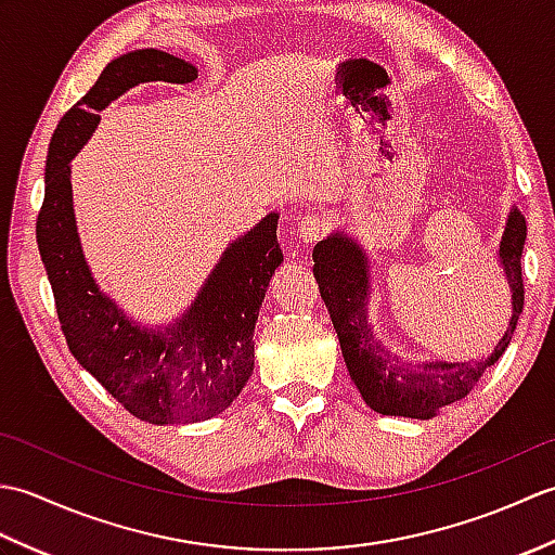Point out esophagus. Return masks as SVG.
I'll return each mask as SVG.
<instances>
[{"label": "esophagus", "mask_w": 555, "mask_h": 555, "mask_svg": "<svg viewBox=\"0 0 555 555\" xmlns=\"http://www.w3.org/2000/svg\"><path fill=\"white\" fill-rule=\"evenodd\" d=\"M298 231H300L302 243L312 245V243L324 238V233L328 231V223L322 215H308V217H302V221L298 223Z\"/></svg>", "instance_id": "1"}]
</instances>
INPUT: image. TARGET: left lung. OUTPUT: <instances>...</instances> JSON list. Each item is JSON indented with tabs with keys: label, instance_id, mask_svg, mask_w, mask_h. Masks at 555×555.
<instances>
[{
	"label": "left lung",
	"instance_id": "1",
	"mask_svg": "<svg viewBox=\"0 0 555 555\" xmlns=\"http://www.w3.org/2000/svg\"><path fill=\"white\" fill-rule=\"evenodd\" d=\"M525 238V217L513 209L499 245L501 264L513 293V317L499 346L487 360L479 362H403L393 356L382 340L374 338L367 324L370 267L362 247L340 233L314 245V279L332 314L350 379L356 382L364 403L382 415L429 420L441 408L473 391L485 370L508 348L515 324L522 314L525 284L520 257Z\"/></svg>",
	"mask_w": 555,
	"mask_h": 555
}]
</instances>
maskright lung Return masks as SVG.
Masks as SVG:
<instances>
[{"mask_svg":"<svg viewBox=\"0 0 555 555\" xmlns=\"http://www.w3.org/2000/svg\"><path fill=\"white\" fill-rule=\"evenodd\" d=\"M197 68L162 50L114 59L70 107L50 143L38 247L68 350L133 417L150 424L199 422L227 410L255 367V322L274 269L284 262L279 215L231 243L181 320L145 328L98 288L80 250L68 162L88 143L102 112L138 82H191Z\"/></svg>","mask_w":555,"mask_h":555,"instance_id":"right-lung-1","label":"right lung"}]
</instances>
